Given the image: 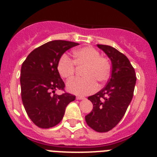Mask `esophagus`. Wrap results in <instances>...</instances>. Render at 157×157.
<instances>
[{
	"label": "esophagus",
	"instance_id": "esophagus-1",
	"mask_svg": "<svg viewBox=\"0 0 157 157\" xmlns=\"http://www.w3.org/2000/svg\"><path fill=\"white\" fill-rule=\"evenodd\" d=\"M76 99L77 100H84L85 99V98H84V97H82V96H78V97H76Z\"/></svg>",
	"mask_w": 157,
	"mask_h": 157
}]
</instances>
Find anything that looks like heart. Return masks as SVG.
<instances>
[{"mask_svg":"<svg viewBox=\"0 0 157 157\" xmlns=\"http://www.w3.org/2000/svg\"><path fill=\"white\" fill-rule=\"evenodd\" d=\"M74 60L66 54L60 56L57 70L62 78L70 79L75 75L76 66L85 67L83 78H75L67 83L69 92L77 95H88L98 90L97 81L105 82L110 75L111 64L106 57L100 55L99 51L92 46H84L73 52Z\"/></svg>","mask_w":157,"mask_h":157,"instance_id":"b5f03b06","label":"heart"}]
</instances>
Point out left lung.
I'll return each mask as SVG.
<instances>
[{"mask_svg": "<svg viewBox=\"0 0 157 157\" xmlns=\"http://www.w3.org/2000/svg\"><path fill=\"white\" fill-rule=\"evenodd\" d=\"M111 59L112 74L105 88L89 97L93 110L85 117L87 125L98 132H108L120 123L134 95L135 71L128 58L109 45H98Z\"/></svg>", "mask_w": 157, "mask_h": 157, "instance_id": "obj_1", "label": "left lung"}]
</instances>
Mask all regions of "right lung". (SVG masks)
Wrapping results in <instances>:
<instances>
[{"label":"right lung","instance_id":"1","mask_svg":"<svg viewBox=\"0 0 157 157\" xmlns=\"http://www.w3.org/2000/svg\"><path fill=\"white\" fill-rule=\"evenodd\" d=\"M78 45L63 40L48 41L32 51L22 64V101L29 118L40 128L57 125L63 119L67 105L75 99V96L65 92L57 63L67 50ZM56 89L65 93L55 94Z\"/></svg>","mask_w":157,"mask_h":157}]
</instances>
